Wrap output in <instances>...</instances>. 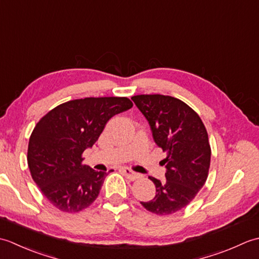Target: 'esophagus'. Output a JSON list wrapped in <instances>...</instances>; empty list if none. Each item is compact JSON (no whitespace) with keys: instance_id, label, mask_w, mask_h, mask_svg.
<instances>
[{"instance_id":"obj_1","label":"esophagus","mask_w":259,"mask_h":259,"mask_svg":"<svg viewBox=\"0 0 259 259\" xmlns=\"http://www.w3.org/2000/svg\"><path fill=\"white\" fill-rule=\"evenodd\" d=\"M121 171H122V174L125 176V178L129 180H136L137 178H139V175L136 174L135 171H133V170L129 168H122L121 169Z\"/></svg>"}]
</instances>
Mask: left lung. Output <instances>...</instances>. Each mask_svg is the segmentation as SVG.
<instances>
[{"label":"left lung","mask_w":259,"mask_h":259,"mask_svg":"<svg viewBox=\"0 0 259 259\" xmlns=\"http://www.w3.org/2000/svg\"><path fill=\"white\" fill-rule=\"evenodd\" d=\"M131 99L149 122L157 146L167 153L162 160L166 180L149 177L156 196L140 203L159 216L172 214L189 205L207 180L211 149L206 126L195 110L177 98L139 95Z\"/></svg>","instance_id":"left-lung-1"}]
</instances>
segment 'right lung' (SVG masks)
I'll use <instances>...</instances> for the list:
<instances>
[{
	"mask_svg": "<svg viewBox=\"0 0 259 259\" xmlns=\"http://www.w3.org/2000/svg\"><path fill=\"white\" fill-rule=\"evenodd\" d=\"M133 106L125 97L76 99L50 110L36 123L27 166L43 196L59 210L79 212L97 199L108 174L82 163V153L96 144L110 118Z\"/></svg>",
	"mask_w": 259,
	"mask_h": 259,
	"instance_id": "1",
	"label": "right lung"
}]
</instances>
